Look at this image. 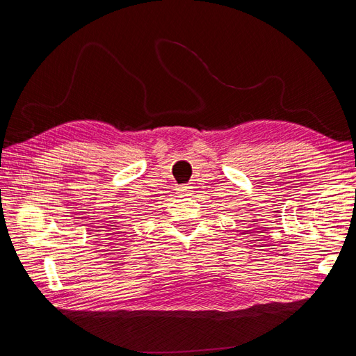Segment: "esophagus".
<instances>
[{"label": "esophagus", "mask_w": 356, "mask_h": 356, "mask_svg": "<svg viewBox=\"0 0 356 356\" xmlns=\"http://www.w3.org/2000/svg\"><path fill=\"white\" fill-rule=\"evenodd\" d=\"M190 188H191V187H188L187 184H182V186L179 187V191L182 193V195H190V193H191Z\"/></svg>", "instance_id": "obj_1"}]
</instances>
